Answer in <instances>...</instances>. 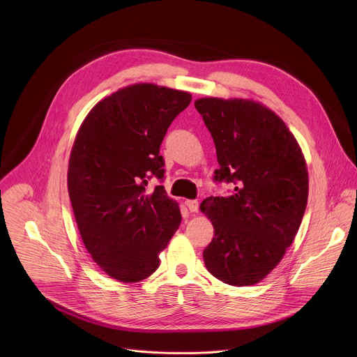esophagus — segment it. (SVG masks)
I'll return each mask as SVG.
<instances>
[{
    "label": "esophagus",
    "instance_id": "esophagus-1",
    "mask_svg": "<svg viewBox=\"0 0 357 357\" xmlns=\"http://www.w3.org/2000/svg\"><path fill=\"white\" fill-rule=\"evenodd\" d=\"M185 205L188 206V209H189L190 212H197V211H199V202L195 200V199H188V200L185 202Z\"/></svg>",
    "mask_w": 357,
    "mask_h": 357
}]
</instances>
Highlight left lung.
<instances>
[{"label":"left lung","mask_w":357,"mask_h":357,"mask_svg":"<svg viewBox=\"0 0 357 357\" xmlns=\"http://www.w3.org/2000/svg\"><path fill=\"white\" fill-rule=\"evenodd\" d=\"M195 107L216 146L215 182L229 196H211L200 211L215 236L203 250L208 271L234 285H254L282 260L308 202V171L285 123L252 100L206 97Z\"/></svg>","instance_id":"obj_1"}]
</instances>
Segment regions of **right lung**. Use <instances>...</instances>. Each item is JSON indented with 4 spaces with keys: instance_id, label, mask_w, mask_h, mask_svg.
Here are the masks:
<instances>
[{
    "instance_id": "obj_1",
    "label": "right lung",
    "mask_w": 357,
    "mask_h": 357,
    "mask_svg": "<svg viewBox=\"0 0 357 357\" xmlns=\"http://www.w3.org/2000/svg\"><path fill=\"white\" fill-rule=\"evenodd\" d=\"M192 100L186 91L139 83L101 100L84 119L69 160L68 189L91 259L112 278L137 282L160 267L178 230V203L162 185L160 146Z\"/></svg>"
}]
</instances>
